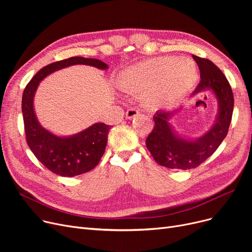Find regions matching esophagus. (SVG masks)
<instances>
[{
  "instance_id": "1",
  "label": "esophagus",
  "mask_w": 252,
  "mask_h": 252,
  "mask_svg": "<svg viewBox=\"0 0 252 252\" xmlns=\"http://www.w3.org/2000/svg\"><path fill=\"white\" fill-rule=\"evenodd\" d=\"M139 110L135 109V108H129L126 112V116L127 119H133L135 117H137L139 115Z\"/></svg>"
}]
</instances>
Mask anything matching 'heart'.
Returning <instances> with one entry per match:
<instances>
[{
    "label": "heart",
    "mask_w": 252,
    "mask_h": 252,
    "mask_svg": "<svg viewBox=\"0 0 252 252\" xmlns=\"http://www.w3.org/2000/svg\"><path fill=\"white\" fill-rule=\"evenodd\" d=\"M195 64L185 58L158 57L130 65L118 75L123 92L141 93V101L152 108L174 104L186 96L197 82Z\"/></svg>",
    "instance_id": "heart-1"
}]
</instances>
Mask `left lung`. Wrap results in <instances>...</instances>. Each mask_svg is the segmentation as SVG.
Listing matches in <instances>:
<instances>
[{
    "instance_id": "1",
    "label": "left lung",
    "mask_w": 252,
    "mask_h": 252,
    "mask_svg": "<svg viewBox=\"0 0 252 252\" xmlns=\"http://www.w3.org/2000/svg\"><path fill=\"white\" fill-rule=\"evenodd\" d=\"M200 70V83L192 96L210 91L218 101L215 124L204 135L197 139L180 136L169 121L179 109L158 110L153 116L154 128L146 139V146L154 160L162 166L174 169L195 168L213 155L226 138L231 124L234 96L228 79L221 70L208 59L193 55Z\"/></svg>"
}]
</instances>
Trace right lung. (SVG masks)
Here are the masks:
<instances>
[{"mask_svg":"<svg viewBox=\"0 0 252 252\" xmlns=\"http://www.w3.org/2000/svg\"><path fill=\"white\" fill-rule=\"evenodd\" d=\"M76 64L94 66L105 70L108 65L99 59L70 57L51 63L39 70L25 87L22 95V114L29 147L52 173L61 177H74L94 168L107 145L111 126L96 123L71 136H57L38 123L33 99L37 87L49 74Z\"/></svg>","mask_w":252,"mask_h":252,"instance_id":"obj_1","label":"right lung"}]
</instances>
